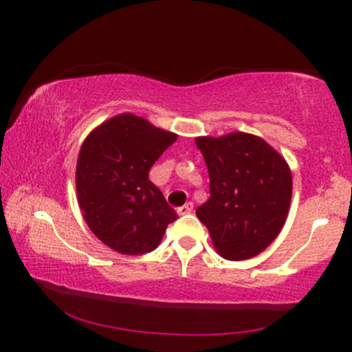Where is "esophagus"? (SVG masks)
Returning a JSON list of instances; mask_svg holds the SVG:
<instances>
[{
  "instance_id": "esophagus-1",
  "label": "esophagus",
  "mask_w": 352,
  "mask_h": 352,
  "mask_svg": "<svg viewBox=\"0 0 352 352\" xmlns=\"http://www.w3.org/2000/svg\"><path fill=\"white\" fill-rule=\"evenodd\" d=\"M192 210H193V204L192 201H187V204L177 208V213H179V215H187V213L192 212Z\"/></svg>"
}]
</instances>
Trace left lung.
I'll use <instances>...</instances> for the list:
<instances>
[{"instance_id":"obj_1","label":"left lung","mask_w":352,"mask_h":352,"mask_svg":"<svg viewBox=\"0 0 352 352\" xmlns=\"http://www.w3.org/2000/svg\"><path fill=\"white\" fill-rule=\"evenodd\" d=\"M210 177V199L197 208L225 260L256 256L281 232L292 204L288 164L261 137L230 132L197 137Z\"/></svg>"}]
</instances>
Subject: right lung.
<instances>
[{"label":"right lung","instance_id":"add662e5","mask_svg":"<svg viewBox=\"0 0 352 352\" xmlns=\"http://www.w3.org/2000/svg\"><path fill=\"white\" fill-rule=\"evenodd\" d=\"M175 140L177 134L131 112L102 122L84 140L76 165L79 207L92 233L114 252H152L177 218L148 180L152 165Z\"/></svg>","mask_w":352,"mask_h":352}]
</instances>
